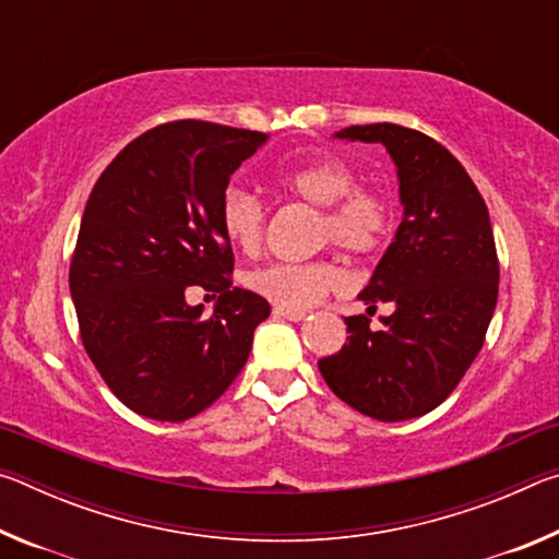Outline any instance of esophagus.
I'll use <instances>...</instances> for the list:
<instances>
[{"label": "esophagus", "mask_w": 559, "mask_h": 559, "mask_svg": "<svg viewBox=\"0 0 559 559\" xmlns=\"http://www.w3.org/2000/svg\"><path fill=\"white\" fill-rule=\"evenodd\" d=\"M273 316L276 318H286V320H293V323H298V320L306 318V313L302 310H286V308H273Z\"/></svg>", "instance_id": "34e87169"}]
</instances>
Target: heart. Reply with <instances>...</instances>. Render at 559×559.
Listing matches in <instances>:
<instances>
[{"mask_svg":"<svg viewBox=\"0 0 559 559\" xmlns=\"http://www.w3.org/2000/svg\"><path fill=\"white\" fill-rule=\"evenodd\" d=\"M273 182L286 194L320 206V239L333 241L353 257H374L394 231V206L382 192L357 187V175L337 157L283 167ZM219 226L229 243L243 253L259 251L266 229V212L257 197L241 187L224 189L219 200ZM246 286L273 306L308 310L330 290L343 286V271L333 261L269 263L246 276Z\"/></svg>","mask_w":559,"mask_h":559,"instance_id":"obj_1","label":"heart"}]
</instances>
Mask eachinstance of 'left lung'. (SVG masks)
Segmentation results:
<instances>
[{
	"label": "left lung",
	"instance_id": "1",
	"mask_svg": "<svg viewBox=\"0 0 559 559\" xmlns=\"http://www.w3.org/2000/svg\"><path fill=\"white\" fill-rule=\"evenodd\" d=\"M380 143L400 177L404 216L359 293L367 313L390 302L382 330L349 316L347 343L318 370L330 390L380 421L421 416L456 390L480 353L498 300V253L484 197L466 169L419 130L372 122L335 132Z\"/></svg>",
	"mask_w": 559,
	"mask_h": 559
}]
</instances>
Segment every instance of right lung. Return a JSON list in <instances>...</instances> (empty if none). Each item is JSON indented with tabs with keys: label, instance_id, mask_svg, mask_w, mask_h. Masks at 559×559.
Masks as SVG:
<instances>
[{
	"label": "right lung",
	"instance_id": "add662e5",
	"mask_svg": "<svg viewBox=\"0 0 559 559\" xmlns=\"http://www.w3.org/2000/svg\"><path fill=\"white\" fill-rule=\"evenodd\" d=\"M266 132L175 120L132 140L83 210L69 286L83 347L118 400L157 421L192 419L229 390L271 306L234 288L219 226L229 177ZM189 285L219 295L189 307Z\"/></svg>",
	"mask_w": 559,
	"mask_h": 559
}]
</instances>
